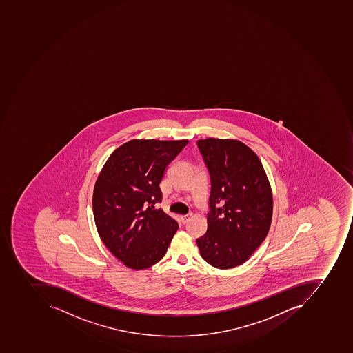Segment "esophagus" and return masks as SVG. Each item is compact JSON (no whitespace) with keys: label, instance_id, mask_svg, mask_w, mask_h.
I'll use <instances>...</instances> for the list:
<instances>
[{"label":"esophagus","instance_id":"34e87169","mask_svg":"<svg viewBox=\"0 0 353 353\" xmlns=\"http://www.w3.org/2000/svg\"><path fill=\"white\" fill-rule=\"evenodd\" d=\"M191 214L189 215H183V216H181V224H185V223H188L189 219H190Z\"/></svg>","mask_w":353,"mask_h":353}]
</instances>
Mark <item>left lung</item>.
<instances>
[{
	"instance_id": "8db88e82",
	"label": "left lung",
	"mask_w": 353,
	"mask_h": 353,
	"mask_svg": "<svg viewBox=\"0 0 353 353\" xmlns=\"http://www.w3.org/2000/svg\"><path fill=\"white\" fill-rule=\"evenodd\" d=\"M211 179L208 230L196 239L204 261L241 265L264 241L273 215L270 181L257 155L239 140H198Z\"/></svg>"
}]
</instances>
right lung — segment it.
<instances>
[{
    "instance_id": "add662e5",
    "label": "right lung",
    "mask_w": 353,
    "mask_h": 353,
    "mask_svg": "<svg viewBox=\"0 0 353 353\" xmlns=\"http://www.w3.org/2000/svg\"><path fill=\"white\" fill-rule=\"evenodd\" d=\"M188 140L134 139L110 155L93 190V216L99 236L112 254L132 270L162 260L177 221L154 205L168 164Z\"/></svg>"
}]
</instances>
